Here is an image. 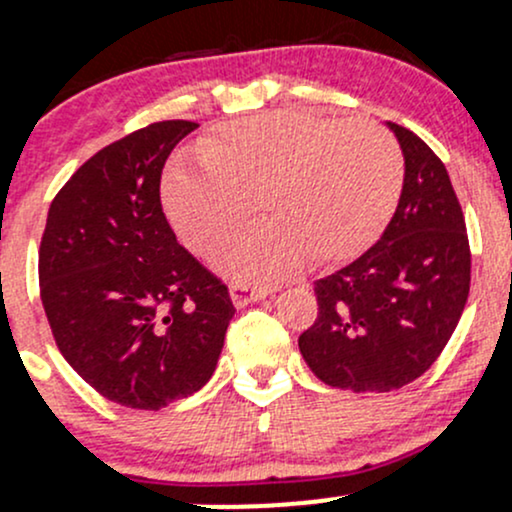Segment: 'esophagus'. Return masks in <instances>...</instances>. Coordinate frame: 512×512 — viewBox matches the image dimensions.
Segmentation results:
<instances>
[{"instance_id": "1", "label": "esophagus", "mask_w": 512, "mask_h": 512, "mask_svg": "<svg viewBox=\"0 0 512 512\" xmlns=\"http://www.w3.org/2000/svg\"><path fill=\"white\" fill-rule=\"evenodd\" d=\"M267 293H272V289H267V286L245 284V281H233L231 284V298L236 305H248V303L262 301Z\"/></svg>"}]
</instances>
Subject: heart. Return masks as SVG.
Listing matches in <instances>:
<instances>
[{
	"label": "heart",
	"instance_id": "1",
	"mask_svg": "<svg viewBox=\"0 0 512 512\" xmlns=\"http://www.w3.org/2000/svg\"><path fill=\"white\" fill-rule=\"evenodd\" d=\"M202 163H175L163 204L192 250L211 255L243 226L252 197L267 219L219 257L240 279L267 281L310 257L334 264L383 233L404 185L402 146L380 122H334L272 110L223 125L199 144Z\"/></svg>",
	"mask_w": 512,
	"mask_h": 512
}]
</instances>
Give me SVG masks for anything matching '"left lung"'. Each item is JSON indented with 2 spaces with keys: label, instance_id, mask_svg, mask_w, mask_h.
Instances as JSON below:
<instances>
[{
  "label": "left lung",
  "instance_id": "8db88e82",
  "mask_svg": "<svg viewBox=\"0 0 512 512\" xmlns=\"http://www.w3.org/2000/svg\"><path fill=\"white\" fill-rule=\"evenodd\" d=\"M404 154V185L385 233L358 260L315 281L317 317L298 337L322 383L390 392L424 375L469 296L472 252L443 161L387 122Z\"/></svg>",
  "mask_w": 512,
  "mask_h": 512
}]
</instances>
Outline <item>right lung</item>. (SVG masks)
<instances>
[{
    "label": "right lung",
    "mask_w": 512,
    "mask_h": 512,
    "mask_svg": "<svg viewBox=\"0 0 512 512\" xmlns=\"http://www.w3.org/2000/svg\"><path fill=\"white\" fill-rule=\"evenodd\" d=\"M197 122L137 129L91 156L52 199L38 252L57 349L98 395L161 409L207 385L233 308L228 286L175 238L161 207L170 151Z\"/></svg>",
    "instance_id": "right-lung-1"
}]
</instances>
